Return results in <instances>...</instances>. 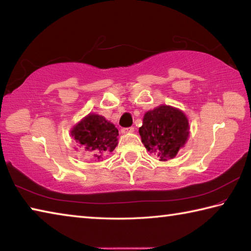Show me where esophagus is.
<instances>
[{
  "instance_id": "1",
  "label": "esophagus",
  "mask_w": 251,
  "mask_h": 251,
  "mask_svg": "<svg viewBox=\"0 0 251 251\" xmlns=\"http://www.w3.org/2000/svg\"><path fill=\"white\" fill-rule=\"evenodd\" d=\"M134 130H135L134 127H127V128H122V133L129 134V133H134Z\"/></svg>"
}]
</instances>
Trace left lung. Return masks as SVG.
I'll return each instance as SVG.
<instances>
[{
	"label": "left lung",
	"instance_id": "left-lung-1",
	"mask_svg": "<svg viewBox=\"0 0 251 251\" xmlns=\"http://www.w3.org/2000/svg\"><path fill=\"white\" fill-rule=\"evenodd\" d=\"M189 120L179 108L159 105L145 113L139 127L141 143L160 161L173 159L190 135Z\"/></svg>",
	"mask_w": 251,
	"mask_h": 251
}]
</instances>
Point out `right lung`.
<instances>
[{
	"mask_svg": "<svg viewBox=\"0 0 251 251\" xmlns=\"http://www.w3.org/2000/svg\"><path fill=\"white\" fill-rule=\"evenodd\" d=\"M70 133L78 146L98 160L112 152L118 144L115 125L99 114L90 113L72 127Z\"/></svg>",
	"mask_w": 251,
	"mask_h": 251,
	"instance_id": "obj_1",
	"label": "right lung"
}]
</instances>
